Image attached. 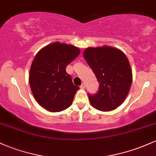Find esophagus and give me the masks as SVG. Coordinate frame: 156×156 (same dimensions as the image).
<instances>
[{
	"label": "esophagus",
	"mask_w": 156,
	"mask_h": 156,
	"mask_svg": "<svg viewBox=\"0 0 156 156\" xmlns=\"http://www.w3.org/2000/svg\"><path fill=\"white\" fill-rule=\"evenodd\" d=\"M80 87H81V89H85V87H86V84H85L84 83H83Z\"/></svg>",
	"instance_id": "obj_1"
}]
</instances>
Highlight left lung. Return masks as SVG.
<instances>
[{
    "label": "left lung",
    "instance_id": "8db88e82",
    "mask_svg": "<svg viewBox=\"0 0 156 156\" xmlns=\"http://www.w3.org/2000/svg\"><path fill=\"white\" fill-rule=\"evenodd\" d=\"M83 57L99 83L95 94H88L90 103L101 111L117 108L125 100L133 75L127 58L119 49L109 47L87 48Z\"/></svg>",
    "mask_w": 156,
    "mask_h": 156
}]
</instances>
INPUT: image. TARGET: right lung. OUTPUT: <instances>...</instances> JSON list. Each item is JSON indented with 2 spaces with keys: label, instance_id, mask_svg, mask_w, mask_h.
<instances>
[{
  "label": "right lung",
  "instance_id": "right-lung-1",
  "mask_svg": "<svg viewBox=\"0 0 156 156\" xmlns=\"http://www.w3.org/2000/svg\"><path fill=\"white\" fill-rule=\"evenodd\" d=\"M74 46L56 42L35 55L30 68V88L37 102L49 112H61L71 105L79 87L73 84L66 68L79 55Z\"/></svg>",
  "mask_w": 156,
  "mask_h": 156
}]
</instances>
